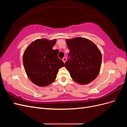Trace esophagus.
Returning <instances> with one entry per match:
<instances>
[{"instance_id":"obj_1","label":"esophagus","mask_w":127,"mask_h":127,"mask_svg":"<svg viewBox=\"0 0 127 127\" xmlns=\"http://www.w3.org/2000/svg\"><path fill=\"white\" fill-rule=\"evenodd\" d=\"M66 60H67V58H66V57H64V58L63 59V61H64V63L65 62H66Z\"/></svg>"}]
</instances>
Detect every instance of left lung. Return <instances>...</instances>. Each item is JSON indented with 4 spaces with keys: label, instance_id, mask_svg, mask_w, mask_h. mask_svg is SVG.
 I'll return each instance as SVG.
<instances>
[{
    "label": "left lung",
    "instance_id": "8db88e82",
    "mask_svg": "<svg viewBox=\"0 0 127 127\" xmlns=\"http://www.w3.org/2000/svg\"><path fill=\"white\" fill-rule=\"evenodd\" d=\"M70 52L65 63L72 79L79 84L85 85L94 80L100 70L102 54L91 41L83 37L67 40Z\"/></svg>",
    "mask_w": 127,
    "mask_h": 127
}]
</instances>
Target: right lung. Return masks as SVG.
I'll return each instance as SVG.
<instances>
[{"label":"right lung","instance_id":"1","mask_svg":"<svg viewBox=\"0 0 127 127\" xmlns=\"http://www.w3.org/2000/svg\"><path fill=\"white\" fill-rule=\"evenodd\" d=\"M56 40H36L27 48L23 57L25 70L35 85L46 86L55 81L59 69L64 66L58 53L53 50Z\"/></svg>","mask_w":127,"mask_h":127}]
</instances>
